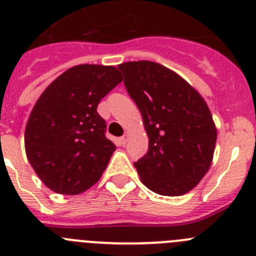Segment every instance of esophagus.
Returning <instances> with one entry per match:
<instances>
[{
    "mask_svg": "<svg viewBox=\"0 0 256 256\" xmlns=\"http://www.w3.org/2000/svg\"><path fill=\"white\" fill-rule=\"evenodd\" d=\"M128 134H126V135H124L122 138H118V141H120V145H122V146H125V144H126V141H128Z\"/></svg>",
    "mask_w": 256,
    "mask_h": 256,
    "instance_id": "obj_1",
    "label": "esophagus"
}]
</instances>
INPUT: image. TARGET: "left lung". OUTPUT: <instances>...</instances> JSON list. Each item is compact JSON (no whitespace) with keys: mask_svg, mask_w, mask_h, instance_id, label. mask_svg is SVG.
I'll use <instances>...</instances> for the list:
<instances>
[{"mask_svg":"<svg viewBox=\"0 0 256 256\" xmlns=\"http://www.w3.org/2000/svg\"><path fill=\"white\" fill-rule=\"evenodd\" d=\"M130 98L142 115L148 150L135 165L146 188L180 196L209 171L216 142L212 112L181 76L151 61L118 65Z\"/></svg>","mask_w":256,"mask_h":256,"instance_id":"8db88e82","label":"left lung"}]
</instances>
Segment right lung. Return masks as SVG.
Wrapping results in <instances>:
<instances>
[{
	"mask_svg": "<svg viewBox=\"0 0 256 256\" xmlns=\"http://www.w3.org/2000/svg\"><path fill=\"white\" fill-rule=\"evenodd\" d=\"M121 81L114 66H74L34 104L24 130L26 155L57 194H81L100 180L116 146L105 136L98 105Z\"/></svg>",
	"mask_w": 256,
	"mask_h": 256,
	"instance_id": "obj_1",
	"label": "right lung"
}]
</instances>
